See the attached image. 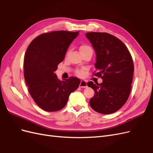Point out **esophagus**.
<instances>
[{"instance_id": "34e87169", "label": "esophagus", "mask_w": 153, "mask_h": 153, "mask_svg": "<svg viewBox=\"0 0 153 153\" xmlns=\"http://www.w3.org/2000/svg\"><path fill=\"white\" fill-rule=\"evenodd\" d=\"M87 82L85 81V80H81L80 81V84L79 85V87H82V88H85L87 87Z\"/></svg>"}]
</instances>
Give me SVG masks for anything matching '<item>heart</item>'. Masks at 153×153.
Returning <instances> with one entry per match:
<instances>
[{
  "mask_svg": "<svg viewBox=\"0 0 153 153\" xmlns=\"http://www.w3.org/2000/svg\"><path fill=\"white\" fill-rule=\"evenodd\" d=\"M80 51L81 53H84L85 52H93V50H92V47L89 45H86V44H83L80 47ZM76 75L78 76H82L84 75V71L82 70H80V69H77L76 71Z\"/></svg>",
  "mask_w": 153,
  "mask_h": 153,
  "instance_id": "obj_1",
  "label": "heart"
}]
</instances>
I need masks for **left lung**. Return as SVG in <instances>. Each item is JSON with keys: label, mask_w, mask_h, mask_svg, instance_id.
I'll list each match as a JSON object with an SVG mask.
<instances>
[{"label": "left lung", "mask_w": 153, "mask_h": 153, "mask_svg": "<svg viewBox=\"0 0 153 153\" xmlns=\"http://www.w3.org/2000/svg\"><path fill=\"white\" fill-rule=\"evenodd\" d=\"M96 53L94 76L103 80L101 84L89 82L94 96L90 100L96 112L110 114L117 112L126 102L131 89L134 65L126 46L116 37L106 32H87Z\"/></svg>", "instance_id": "left-lung-1"}]
</instances>
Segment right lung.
Returning <instances> with one entry per match:
<instances>
[{
  "instance_id": "1",
  "label": "right lung",
  "mask_w": 153,
  "mask_h": 153,
  "mask_svg": "<svg viewBox=\"0 0 153 153\" xmlns=\"http://www.w3.org/2000/svg\"><path fill=\"white\" fill-rule=\"evenodd\" d=\"M79 32L52 31L37 36L25 54L24 73L28 91L38 106L47 112L63 108L80 80L71 76L59 80L54 73Z\"/></svg>"
}]
</instances>
